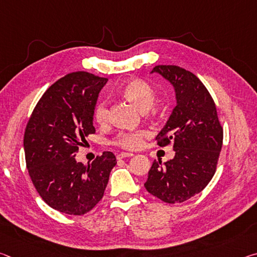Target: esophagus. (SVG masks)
<instances>
[{"instance_id": "esophagus-1", "label": "esophagus", "mask_w": 257, "mask_h": 257, "mask_svg": "<svg viewBox=\"0 0 257 257\" xmlns=\"http://www.w3.org/2000/svg\"><path fill=\"white\" fill-rule=\"evenodd\" d=\"M134 156L133 153H127V152H122V153L116 154V159H124V158H132Z\"/></svg>"}]
</instances>
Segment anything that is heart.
<instances>
[{
  "instance_id": "heart-1",
  "label": "heart",
  "mask_w": 257,
  "mask_h": 257,
  "mask_svg": "<svg viewBox=\"0 0 257 257\" xmlns=\"http://www.w3.org/2000/svg\"><path fill=\"white\" fill-rule=\"evenodd\" d=\"M119 94L129 103L136 106L139 111L145 114H153L154 103L156 101V92L153 87L139 78H134L120 87ZM108 118V106L105 101L96 104L94 110V119L98 124L106 123ZM147 133L144 130L136 132H124L116 135L113 139V144L121 149L134 151L139 149L144 143Z\"/></svg>"
}]
</instances>
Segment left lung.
<instances>
[{
    "label": "left lung",
    "instance_id": "1",
    "mask_svg": "<svg viewBox=\"0 0 257 257\" xmlns=\"http://www.w3.org/2000/svg\"><path fill=\"white\" fill-rule=\"evenodd\" d=\"M153 72L170 81L176 92L177 105L155 138L161 147L173 144L176 155L165 163L155 160L144 186L161 201L182 203L214 176L223 129L214 101L194 73L178 66H156Z\"/></svg>",
    "mask_w": 257,
    "mask_h": 257
}]
</instances>
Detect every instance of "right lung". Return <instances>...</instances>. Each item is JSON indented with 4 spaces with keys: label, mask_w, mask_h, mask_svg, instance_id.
I'll use <instances>...</instances> for the list:
<instances>
[{
    "label": "right lung",
    "mask_w": 257,
    "mask_h": 257,
    "mask_svg": "<svg viewBox=\"0 0 257 257\" xmlns=\"http://www.w3.org/2000/svg\"><path fill=\"white\" fill-rule=\"evenodd\" d=\"M106 78L85 71L55 81L35 106L24 136L26 164L47 205L82 215L101 201L116 159L104 152L87 165L77 162L78 146L95 133L94 110Z\"/></svg>",
    "instance_id": "1"
}]
</instances>
